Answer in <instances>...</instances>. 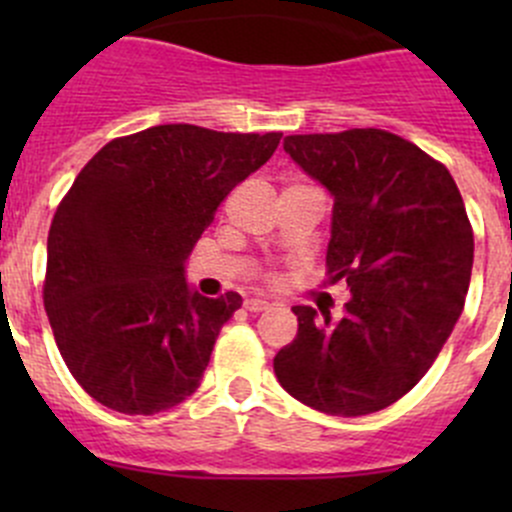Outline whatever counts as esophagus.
I'll return each instance as SVG.
<instances>
[{"label":"esophagus","instance_id":"34e87169","mask_svg":"<svg viewBox=\"0 0 512 512\" xmlns=\"http://www.w3.org/2000/svg\"><path fill=\"white\" fill-rule=\"evenodd\" d=\"M245 307L250 309V312H265V309H270V302L262 297H247Z\"/></svg>","mask_w":512,"mask_h":512}]
</instances>
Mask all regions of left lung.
Wrapping results in <instances>:
<instances>
[{"label":"left lung","mask_w":512,"mask_h":512,"mask_svg":"<svg viewBox=\"0 0 512 512\" xmlns=\"http://www.w3.org/2000/svg\"><path fill=\"white\" fill-rule=\"evenodd\" d=\"M285 153L334 200L327 267L352 299L339 322L299 304L275 356L282 389L332 416H364L409 394L463 312L473 230L446 168L379 131L287 136Z\"/></svg>","instance_id":"1"}]
</instances>
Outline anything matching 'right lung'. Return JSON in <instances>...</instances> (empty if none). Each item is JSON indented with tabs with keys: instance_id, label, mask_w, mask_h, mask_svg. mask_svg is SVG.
I'll return each mask as SVG.
<instances>
[{
	"instance_id": "add662e5",
	"label": "right lung",
	"mask_w": 512,
	"mask_h": 512,
	"mask_svg": "<svg viewBox=\"0 0 512 512\" xmlns=\"http://www.w3.org/2000/svg\"><path fill=\"white\" fill-rule=\"evenodd\" d=\"M280 138L168 123L106 143L76 175L46 242L44 307L66 366L98 404L151 416L198 389L242 297H203L185 262Z\"/></svg>"
}]
</instances>
